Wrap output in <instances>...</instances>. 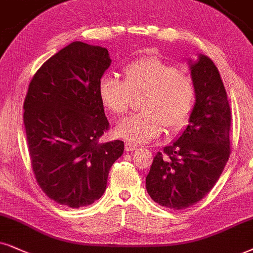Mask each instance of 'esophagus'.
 Returning <instances> with one entry per match:
<instances>
[{
  "label": "esophagus",
  "instance_id": "1",
  "mask_svg": "<svg viewBox=\"0 0 253 253\" xmlns=\"http://www.w3.org/2000/svg\"><path fill=\"white\" fill-rule=\"evenodd\" d=\"M136 148H137V145H135V143H130V142L125 143V149H126V152H133V150H135Z\"/></svg>",
  "mask_w": 253,
  "mask_h": 253
}]
</instances>
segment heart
<instances>
[{
    "label": "heart",
    "mask_w": 253,
    "mask_h": 253,
    "mask_svg": "<svg viewBox=\"0 0 253 253\" xmlns=\"http://www.w3.org/2000/svg\"><path fill=\"white\" fill-rule=\"evenodd\" d=\"M125 82L113 73L99 81V97L112 113H126L132 94L145 93L142 112L125 118L117 125L116 134L133 143L158 136L164 127L176 133L189 120L195 103V85L187 73L158 57L134 60L124 70Z\"/></svg>",
    "instance_id": "b5f03b06"
}]
</instances>
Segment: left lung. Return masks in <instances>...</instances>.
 <instances>
[{"label": "left lung", "instance_id": "1", "mask_svg": "<svg viewBox=\"0 0 253 253\" xmlns=\"http://www.w3.org/2000/svg\"><path fill=\"white\" fill-rule=\"evenodd\" d=\"M196 100L189 125L177 140L156 153L146 177L154 202L169 209L194 206L212 189L230 156V111L226 91L209 57L189 59Z\"/></svg>", "mask_w": 253, "mask_h": 253}]
</instances>
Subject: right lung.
<instances>
[{"label":"right lung","mask_w":253,"mask_h":253,"mask_svg":"<svg viewBox=\"0 0 253 253\" xmlns=\"http://www.w3.org/2000/svg\"><path fill=\"white\" fill-rule=\"evenodd\" d=\"M111 64L107 49L73 42L46 60L29 84L24 127L36 181L64 207L92 204L106 190L124 142L99 139L110 127L99 81Z\"/></svg>","instance_id":"right-lung-1"}]
</instances>
